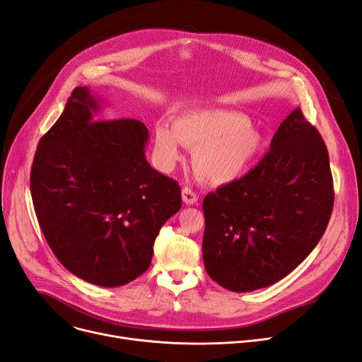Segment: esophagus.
Returning <instances> with one entry per match:
<instances>
[{
	"instance_id": "1",
	"label": "esophagus",
	"mask_w": 362,
	"mask_h": 362,
	"mask_svg": "<svg viewBox=\"0 0 362 362\" xmlns=\"http://www.w3.org/2000/svg\"><path fill=\"white\" fill-rule=\"evenodd\" d=\"M182 198H183L185 204H187V205H194L198 201V195L195 194V191H192V189L187 186H185L182 189Z\"/></svg>"
}]
</instances>
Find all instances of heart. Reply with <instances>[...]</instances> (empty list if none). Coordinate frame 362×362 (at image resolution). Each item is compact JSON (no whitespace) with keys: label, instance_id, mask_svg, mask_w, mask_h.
Wrapping results in <instances>:
<instances>
[{"label":"heart","instance_id":"1","mask_svg":"<svg viewBox=\"0 0 362 362\" xmlns=\"http://www.w3.org/2000/svg\"><path fill=\"white\" fill-rule=\"evenodd\" d=\"M179 144L192 149L197 175L213 185L240 179L259 158L264 141L245 114L226 110H201L182 114L171 129L158 124L154 145L163 170H171L182 158Z\"/></svg>","mask_w":362,"mask_h":362}]
</instances>
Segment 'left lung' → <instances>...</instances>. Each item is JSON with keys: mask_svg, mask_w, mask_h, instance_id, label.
<instances>
[{"mask_svg": "<svg viewBox=\"0 0 362 362\" xmlns=\"http://www.w3.org/2000/svg\"><path fill=\"white\" fill-rule=\"evenodd\" d=\"M333 202L326 144L295 108L252 170L204 198L208 276L232 292L286 277L326 232Z\"/></svg>", "mask_w": 362, "mask_h": 362, "instance_id": "8db88e82", "label": "left lung"}]
</instances>
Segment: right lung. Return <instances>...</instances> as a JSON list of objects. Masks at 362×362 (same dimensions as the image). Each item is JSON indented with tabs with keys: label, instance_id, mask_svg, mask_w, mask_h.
Listing matches in <instances>:
<instances>
[{
	"label": "right lung",
	"instance_id": "right-lung-1",
	"mask_svg": "<svg viewBox=\"0 0 362 362\" xmlns=\"http://www.w3.org/2000/svg\"><path fill=\"white\" fill-rule=\"evenodd\" d=\"M100 105L74 88L60 119L41 138L30 194L41 230L64 267L116 288L149 267L163 224L182 206L180 186L145 158L146 126L95 120Z\"/></svg>",
	"mask_w": 362,
	"mask_h": 362
}]
</instances>
